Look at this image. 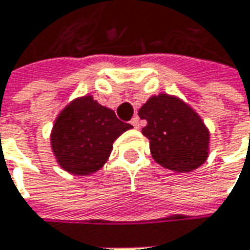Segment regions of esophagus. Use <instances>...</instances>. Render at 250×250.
Instances as JSON below:
<instances>
[{
    "label": "esophagus",
    "instance_id": "obj_1",
    "mask_svg": "<svg viewBox=\"0 0 250 250\" xmlns=\"http://www.w3.org/2000/svg\"><path fill=\"white\" fill-rule=\"evenodd\" d=\"M130 124H132V126H133L135 129H139L140 124H139V118H138V117L132 118V121H130Z\"/></svg>",
    "mask_w": 250,
    "mask_h": 250
}]
</instances>
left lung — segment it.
Masks as SVG:
<instances>
[{"mask_svg":"<svg viewBox=\"0 0 250 250\" xmlns=\"http://www.w3.org/2000/svg\"><path fill=\"white\" fill-rule=\"evenodd\" d=\"M138 114L140 120L147 121L142 133L149 139L151 157L161 167L181 174L206 163L210 132L188 103L160 93L149 97Z\"/></svg>","mask_w":250,"mask_h":250,"instance_id":"1","label":"left lung"}]
</instances>
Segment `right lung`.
Listing matches in <instances>:
<instances>
[{
  "instance_id": "1",
  "label": "right lung",
  "mask_w": 250,
  "mask_h": 250,
  "mask_svg": "<svg viewBox=\"0 0 250 250\" xmlns=\"http://www.w3.org/2000/svg\"><path fill=\"white\" fill-rule=\"evenodd\" d=\"M132 128L115 112L99 104L91 94L76 97L55 118L50 143L58 166L66 172L84 177L108 161L112 143Z\"/></svg>"
}]
</instances>
